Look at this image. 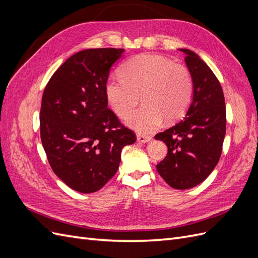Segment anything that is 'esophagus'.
Here are the masks:
<instances>
[{
  "instance_id": "34e87169",
  "label": "esophagus",
  "mask_w": 258,
  "mask_h": 258,
  "mask_svg": "<svg viewBox=\"0 0 258 258\" xmlns=\"http://www.w3.org/2000/svg\"><path fill=\"white\" fill-rule=\"evenodd\" d=\"M151 140H152L151 137H145V136H140V135L137 137V141L139 143H148Z\"/></svg>"
}]
</instances>
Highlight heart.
I'll return each mask as SVG.
<instances>
[{
  "label": "heart",
  "instance_id": "1",
  "mask_svg": "<svg viewBox=\"0 0 258 258\" xmlns=\"http://www.w3.org/2000/svg\"><path fill=\"white\" fill-rule=\"evenodd\" d=\"M144 105L126 120L138 134L148 135L163 118L175 121L185 114L192 97L188 70L158 54H139L124 62L121 75L112 74L105 83V97L113 112L124 118L140 101Z\"/></svg>",
  "mask_w": 258,
  "mask_h": 258
}]
</instances>
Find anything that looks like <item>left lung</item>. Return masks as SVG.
Segmentation results:
<instances>
[{
    "mask_svg": "<svg viewBox=\"0 0 258 258\" xmlns=\"http://www.w3.org/2000/svg\"><path fill=\"white\" fill-rule=\"evenodd\" d=\"M185 53L192 80V99L183 119L156 135L168 154L157 165L160 176L175 189L197 186L211 174L222 154L226 134V107L221 84L194 51Z\"/></svg>",
    "mask_w": 258,
    "mask_h": 258,
    "instance_id": "1",
    "label": "left lung"
}]
</instances>
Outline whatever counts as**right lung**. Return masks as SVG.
Wrapping results in <instances>:
<instances>
[{"instance_id":"obj_1","label":"right lung","mask_w":258,"mask_h":258,"mask_svg":"<svg viewBox=\"0 0 258 258\" xmlns=\"http://www.w3.org/2000/svg\"><path fill=\"white\" fill-rule=\"evenodd\" d=\"M124 49L76 52L45 87L40 115L41 140L52 171L70 188L90 194L117 172L121 150L136 142L107 108L105 83Z\"/></svg>"}]
</instances>
